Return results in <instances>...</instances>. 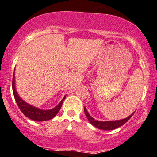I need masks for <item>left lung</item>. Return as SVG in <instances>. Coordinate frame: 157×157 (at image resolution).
<instances>
[{
	"label": "left lung",
	"mask_w": 157,
	"mask_h": 157,
	"mask_svg": "<svg viewBox=\"0 0 157 157\" xmlns=\"http://www.w3.org/2000/svg\"><path fill=\"white\" fill-rule=\"evenodd\" d=\"M84 113L86 118L88 119V121H90V123L93 125V126L96 127V128H99L101 130H113L115 128H118V127L123 126L126 123L127 121L129 120L132 116L134 115V113H132V115L128 116V117H126V118L122 119V120H117V121H96L95 119H94L93 117H91L89 113H88L87 110H86V107H84Z\"/></svg>",
	"instance_id": "obj_1"
}]
</instances>
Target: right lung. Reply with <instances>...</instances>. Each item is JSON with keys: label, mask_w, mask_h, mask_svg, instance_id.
Segmentation results:
<instances>
[{"label": "right lung", "mask_w": 157, "mask_h": 157, "mask_svg": "<svg viewBox=\"0 0 157 157\" xmlns=\"http://www.w3.org/2000/svg\"><path fill=\"white\" fill-rule=\"evenodd\" d=\"M15 79H14V77H13L12 81V90L13 94H14V99H15L17 104L18 107L20 109V111L23 113V115L29 117V119L32 120L34 121H48V120L52 119L56 115L59 111L60 110L61 107H62V103L65 98L66 96H64L62 100L60 101L56 107L51 109L48 110H43L38 109L35 106H32V105L29 104L28 103L24 101L23 99L21 98L18 95L17 92L15 88Z\"/></svg>", "instance_id": "obj_1"}]
</instances>
